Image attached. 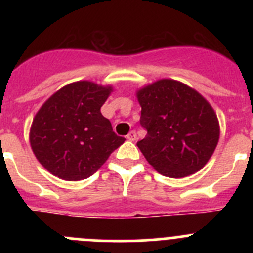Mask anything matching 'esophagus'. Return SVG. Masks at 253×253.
<instances>
[{"mask_svg": "<svg viewBox=\"0 0 253 253\" xmlns=\"http://www.w3.org/2000/svg\"><path fill=\"white\" fill-rule=\"evenodd\" d=\"M126 138L128 139V141H131V142L136 141V139H137V133H136V131H131V132H129V133L126 136Z\"/></svg>", "mask_w": 253, "mask_h": 253, "instance_id": "34e87169", "label": "esophagus"}]
</instances>
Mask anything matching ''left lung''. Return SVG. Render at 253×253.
<instances>
[{
    "label": "left lung",
    "instance_id": "obj_1",
    "mask_svg": "<svg viewBox=\"0 0 253 253\" xmlns=\"http://www.w3.org/2000/svg\"><path fill=\"white\" fill-rule=\"evenodd\" d=\"M147 136L137 142L150 165L168 177H185L208 163L219 141L211 104L191 86L159 79L137 91Z\"/></svg>",
    "mask_w": 253,
    "mask_h": 253
}]
</instances>
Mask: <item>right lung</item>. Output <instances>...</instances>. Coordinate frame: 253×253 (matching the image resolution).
Segmentation results:
<instances>
[{
    "instance_id": "add662e5",
    "label": "right lung",
    "mask_w": 253,
    "mask_h": 253,
    "mask_svg": "<svg viewBox=\"0 0 253 253\" xmlns=\"http://www.w3.org/2000/svg\"><path fill=\"white\" fill-rule=\"evenodd\" d=\"M111 91L110 85L79 81L42 104L33 120L29 141L48 172L66 181L88 178L126 141L100 112Z\"/></svg>"
}]
</instances>
